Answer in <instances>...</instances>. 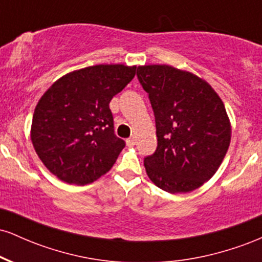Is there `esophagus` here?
<instances>
[{"mask_svg":"<svg viewBox=\"0 0 262 262\" xmlns=\"http://www.w3.org/2000/svg\"><path fill=\"white\" fill-rule=\"evenodd\" d=\"M127 145L128 146H134L135 145V138L134 137H130V138H128L127 140Z\"/></svg>","mask_w":262,"mask_h":262,"instance_id":"esophagus-1","label":"esophagus"}]
</instances>
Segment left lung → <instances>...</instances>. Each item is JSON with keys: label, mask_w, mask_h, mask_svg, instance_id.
I'll return each instance as SVG.
<instances>
[{"label": "left lung", "mask_w": 262, "mask_h": 262, "mask_svg": "<svg viewBox=\"0 0 262 262\" xmlns=\"http://www.w3.org/2000/svg\"><path fill=\"white\" fill-rule=\"evenodd\" d=\"M155 116L158 148L144 158L149 179L170 193L193 191L215 173L230 144L224 103L209 83L170 65L139 66Z\"/></svg>", "instance_id": "left-lung-1"}]
</instances>
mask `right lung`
Instances as JSON below:
<instances>
[{"label": "right lung", "mask_w": 262, "mask_h": 262, "mask_svg": "<svg viewBox=\"0 0 262 262\" xmlns=\"http://www.w3.org/2000/svg\"><path fill=\"white\" fill-rule=\"evenodd\" d=\"M135 66L95 65L74 71L41 96L33 114V146L62 181L87 185L111 170L125 146L114 134L110 102L133 80Z\"/></svg>", "instance_id": "right-lung-1"}]
</instances>
